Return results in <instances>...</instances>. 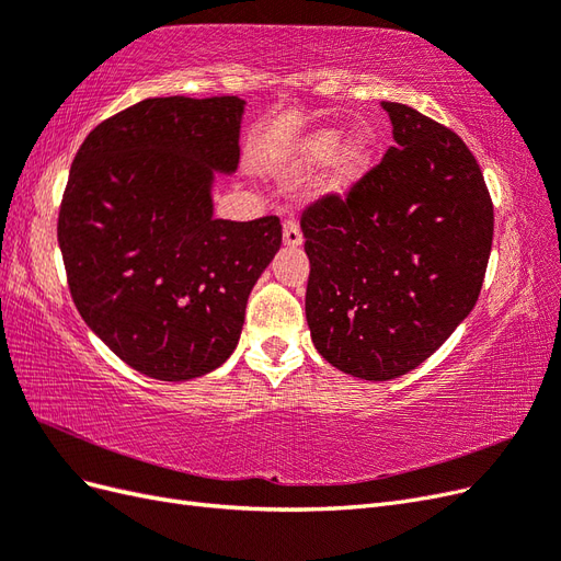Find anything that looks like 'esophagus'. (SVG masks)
Listing matches in <instances>:
<instances>
[{"label":"esophagus","mask_w":561,"mask_h":561,"mask_svg":"<svg viewBox=\"0 0 561 561\" xmlns=\"http://www.w3.org/2000/svg\"><path fill=\"white\" fill-rule=\"evenodd\" d=\"M301 231H299V225L295 222L293 217H287L285 219V225H283V243L287 245V248H299L301 245Z\"/></svg>","instance_id":"1"}]
</instances>
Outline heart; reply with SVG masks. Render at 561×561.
I'll return each instance as SVG.
<instances>
[{
	"instance_id": "obj_1",
	"label": "heart",
	"mask_w": 561,
	"mask_h": 561,
	"mask_svg": "<svg viewBox=\"0 0 561 561\" xmlns=\"http://www.w3.org/2000/svg\"><path fill=\"white\" fill-rule=\"evenodd\" d=\"M328 163L320 180L325 194H346L358 182L371 163V147L363 133H351L342 140V130L320 128L307 135L297 147V171H316Z\"/></svg>"
}]
</instances>
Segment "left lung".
Masks as SVG:
<instances>
[{
  "mask_svg": "<svg viewBox=\"0 0 561 561\" xmlns=\"http://www.w3.org/2000/svg\"><path fill=\"white\" fill-rule=\"evenodd\" d=\"M396 147L346 196L304 210L307 322L318 353L367 381L407 375L443 346L480 297L494 206L458 135L381 103Z\"/></svg>",
  "mask_w": 561,
  "mask_h": 561,
  "instance_id": "obj_1",
  "label": "left lung"
}]
</instances>
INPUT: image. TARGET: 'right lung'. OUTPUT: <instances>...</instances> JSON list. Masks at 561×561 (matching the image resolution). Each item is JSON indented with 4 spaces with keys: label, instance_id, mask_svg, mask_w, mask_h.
<instances>
[{
    "label": "right lung",
    "instance_id": "1",
    "mask_svg": "<svg viewBox=\"0 0 561 561\" xmlns=\"http://www.w3.org/2000/svg\"><path fill=\"white\" fill-rule=\"evenodd\" d=\"M245 100L147 98L98 124L60 203L67 285L87 325L159 381L233 353L250 290L283 241L276 215L213 217L215 173L239 165Z\"/></svg>",
    "mask_w": 561,
    "mask_h": 561
}]
</instances>
